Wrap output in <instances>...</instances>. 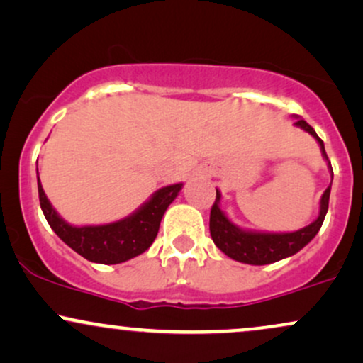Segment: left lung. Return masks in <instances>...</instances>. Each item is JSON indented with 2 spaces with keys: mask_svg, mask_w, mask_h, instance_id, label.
<instances>
[{
  "mask_svg": "<svg viewBox=\"0 0 363 363\" xmlns=\"http://www.w3.org/2000/svg\"><path fill=\"white\" fill-rule=\"evenodd\" d=\"M296 126L303 128L304 132L313 135L316 142L320 143L321 154L325 160L328 162V169L331 172V181H333V169L328 160V155L325 152V143L318 137L316 132L313 130L311 125H308L303 118L296 116ZM330 193H331V182L326 187L320 199V215L311 225L304 226L298 231H289V233H265V231H252L243 230L231 223L230 218L225 215L223 209L220 208L221 193L216 189V199L211 208V215H209V231H211V238L215 245L220 248L225 255L230 259L242 262V264L250 265H267L274 264V262L287 259V257L298 253L301 248L308 245L311 240L316 237L320 231L323 221H325L326 213H328V203H330Z\"/></svg>",
  "mask_w": 363,
  "mask_h": 363,
  "instance_id": "obj_1",
  "label": "left lung"
}]
</instances>
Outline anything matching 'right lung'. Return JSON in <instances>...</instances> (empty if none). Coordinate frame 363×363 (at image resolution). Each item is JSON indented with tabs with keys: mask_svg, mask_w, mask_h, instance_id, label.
<instances>
[{
	"mask_svg": "<svg viewBox=\"0 0 363 363\" xmlns=\"http://www.w3.org/2000/svg\"><path fill=\"white\" fill-rule=\"evenodd\" d=\"M38 182V198L40 208L45 216L47 223L55 231L65 245H69L74 252L79 253L86 260L94 264H121L133 257L140 255L154 243L159 233L160 221L169 204L177 198L179 191L182 189V182L172 186H165L155 191L150 199L140 206L132 215L123 220L113 221L108 225H86L74 226L60 218L50 204L49 198L43 193L37 169Z\"/></svg>",
	"mask_w": 363,
	"mask_h": 363,
	"instance_id": "1",
	"label": "right lung"
}]
</instances>
